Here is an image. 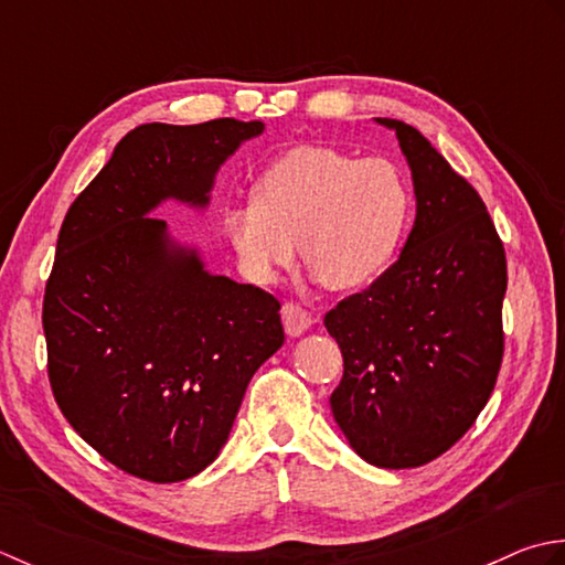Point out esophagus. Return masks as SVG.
I'll list each match as a JSON object with an SVG mask.
<instances>
[{
  "mask_svg": "<svg viewBox=\"0 0 565 565\" xmlns=\"http://www.w3.org/2000/svg\"><path fill=\"white\" fill-rule=\"evenodd\" d=\"M280 315H282V327L287 333H290V337H299V333H305L309 327L315 324V317L309 315L305 307H299L297 302H285Z\"/></svg>",
  "mask_w": 565,
  "mask_h": 565,
  "instance_id": "obj_1",
  "label": "esophagus"
}]
</instances>
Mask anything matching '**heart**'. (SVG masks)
<instances>
[{"instance_id": "1", "label": "heart", "mask_w": 565, "mask_h": 565, "mask_svg": "<svg viewBox=\"0 0 565 565\" xmlns=\"http://www.w3.org/2000/svg\"><path fill=\"white\" fill-rule=\"evenodd\" d=\"M409 214V182L393 160L297 146L263 170L253 202L226 206L222 224L250 278L273 282L299 241L329 290H355L395 260Z\"/></svg>"}]
</instances>
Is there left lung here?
Segmentation results:
<instances>
[{
	"mask_svg": "<svg viewBox=\"0 0 565 565\" xmlns=\"http://www.w3.org/2000/svg\"><path fill=\"white\" fill-rule=\"evenodd\" d=\"M375 121L407 158L417 216L393 266L324 317L343 355L329 402L353 451L397 470L446 454L488 405L508 260L473 185L414 126Z\"/></svg>",
	"mask_w": 565,
	"mask_h": 565,
	"instance_id": "obj_1",
	"label": "left lung"
}]
</instances>
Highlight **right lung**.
<instances>
[{
	"label": "right lung",
	"instance_id": "1",
	"mask_svg": "<svg viewBox=\"0 0 565 565\" xmlns=\"http://www.w3.org/2000/svg\"><path fill=\"white\" fill-rule=\"evenodd\" d=\"M263 121L141 124L77 194L45 282L53 397L124 473L178 482L222 451L253 373L282 347L280 302L204 268L148 216L204 210L216 170Z\"/></svg>",
	"mask_w": 565,
	"mask_h": 565
}]
</instances>
